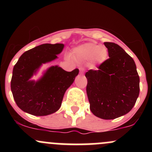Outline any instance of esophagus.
<instances>
[{"label":"esophagus","mask_w":152,"mask_h":152,"mask_svg":"<svg viewBox=\"0 0 152 152\" xmlns=\"http://www.w3.org/2000/svg\"><path fill=\"white\" fill-rule=\"evenodd\" d=\"M79 71H80V74H83V72H84V69H83V68H82V67L79 68Z\"/></svg>","instance_id":"esophagus-1"}]
</instances>
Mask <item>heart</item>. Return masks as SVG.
I'll return each instance as SVG.
<instances>
[{
    "label": "heart",
    "instance_id": "heart-1",
    "mask_svg": "<svg viewBox=\"0 0 152 152\" xmlns=\"http://www.w3.org/2000/svg\"><path fill=\"white\" fill-rule=\"evenodd\" d=\"M72 56L81 61H91L95 64H102L108 58V50L106 46L95 43H86L72 50Z\"/></svg>",
    "mask_w": 152,
    "mask_h": 152
}]
</instances>
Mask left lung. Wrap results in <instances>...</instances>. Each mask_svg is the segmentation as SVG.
<instances>
[{
    "mask_svg": "<svg viewBox=\"0 0 152 152\" xmlns=\"http://www.w3.org/2000/svg\"><path fill=\"white\" fill-rule=\"evenodd\" d=\"M109 58L98 70H89L86 93L91 111L103 119H114L129 113L139 94V76L134 59L121 46L105 42Z\"/></svg>",
    "mask_w": 152,
    "mask_h": 152,
    "instance_id": "1",
    "label": "left lung"
}]
</instances>
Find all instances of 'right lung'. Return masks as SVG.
<instances>
[{
	"mask_svg": "<svg viewBox=\"0 0 152 152\" xmlns=\"http://www.w3.org/2000/svg\"><path fill=\"white\" fill-rule=\"evenodd\" d=\"M64 48L63 43H44L23 53L15 64L10 88L17 106L24 112L47 116L60 109L64 94L74 83L78 69L68 72L52 66L37 81L31 78L43 64L58 58Z\"/></svg>",
	"mask_w": 152,
	"mask_h": 152,
	"instance_id": "1",
	"label": "right lung"
}]
</instances>
